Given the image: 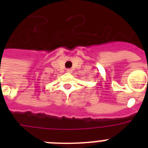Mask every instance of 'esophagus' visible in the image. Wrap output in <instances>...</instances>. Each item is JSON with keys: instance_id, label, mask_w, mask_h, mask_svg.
Segmentation results:
<instances>
[{"instance_id": "34e87169", "label": "esophagus", "mask_w": 148, "mask_h": 148, "mask_svg": "<svg viewBox=\"0 0 148 148\" xmlns=\"http://www.w3.org/2000/svg\"><path fill=\"white\" fill-rule=\"evenodd\" d=\"M66 72H67V73H72V70L71 69H67V70H66Z\"/></svg>"}]
</instances>
